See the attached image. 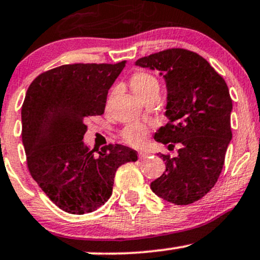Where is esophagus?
<instances>
[{
	"label": "esophagus",
	"mask_w": 260,
	"mask_h": 260,
	"mask_svg": "<svg viewBox=\"0 0 260 260\" xmlns=\"http://www.w3.org/2000/svg\"><path fill=\"white\" fill-rule=\"evenodd\" d=\"M147 157H149V154L146 152H139V159H145Z\"/></svg>",
	"instance_id": "34e87169"
}]
</instances>
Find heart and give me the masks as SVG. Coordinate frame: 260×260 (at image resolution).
<instances>
[{
    "label": "heart",
    "mask_w": 260,
    "mask_h": 260,
    "mask_svg": "<svg viewBox=\"0 0 260 260\" xmlns=\"http://www.w3.org/2000/svg\"><path fill=\"white\" fill-rule=\"evenodd\" d=\"M131 87L138 97L145 101L151 94L158 93L159 83L153 74L145 71H138L131 77ZM121 136L129 145L141 146L146 140L147 128L139 123L129 124L123 128Z\"/></svg>",
    "instance_id": "1"
}]
</instances>
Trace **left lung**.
<instances>
[{"instance_id": "8db88e82", "label": "left lung", "mask_w": 260, "mask_h": 260, "mask_svg": "<svg viewBox=\"0 0 260 260\" xmlns=\"http://www.w3.org/2000/svg\"><path fill=\"white\" fill-rule=\"evenodd\" d=\"M137 66L159 72L166 79L168 122L154 140L179 144L176 157L159 153L166 170L151 189L175 205L202 199L217 182L232 140L233 103L224 79L197 52L172 48L141 57Z\"/></svg>"}]
</instances>
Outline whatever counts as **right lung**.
Returning a JSON list of instances; mask_svg holds the SVG:
<instances>
[{"instance_id":"add662e5","label":"right lung","mask_w":260,"mask_h":260,"mask_svg":"<svg viewBox=\"0 0 260 260\" xmlns=\"http://www.w3.org/2000/svg\"><path fill=\"white\" fill-rule=\"evenodd\" d=\"M124 66L63 64L39 74L26 92L21 138L28 172L68 213L84 215L106 204L117 168L138 159L131 147L109 144L98 151L83 141L85 120L104 113L108 91Z\"/></svg>"}]
</instances>
